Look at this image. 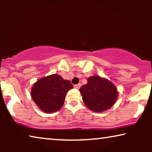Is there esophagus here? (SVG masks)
Wrapping results in <instances>:
<instances>
[{"instance_id": "1", "label": "esophagus", "mask_w": 152, "mask_h": 152, "mask_svg": "<svg viewBox=\"0 0 152 152\" xmlns=\"http://www.w3.org/2000/svg\"><path fill=\"white\" fill-rule=\"evenodd\" d=\"M81 87V84H76V85H74V88H77V89H79Z\"/></svg>"}]
</instances>
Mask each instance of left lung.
Segmentation results:
<instances>
[{"label":"left lung","mask_w":152,"mask_h":152,"mask_svg":"<svg viewBox=\"0 0 152 152\" xmlns=\"http://www.w3.org/2000/svg\"><path fill=\"white\" fill-rule=\"evenodd\" d=\"M85 105L95 112L109 109L118 99L117 88L113 83L98 75L88 78V82L80 89Z\"/></svg>","instance_id":"obj_1"}]
</instances>
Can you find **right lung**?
I'll return each instance as SVG.
<instances>
[{"label":"right lung","mask_w":152,"mask_h":152,"mask_svg":"<svg viewBox=\"0 0 152 152\" xmlns=\"http://www.w3.org/2000/svg\"><path fill=\"white\" fill-rule=\"evenodd\" d=\"M73 88L69 80L54 74L44 77L32 86L31 97L36 104L44 111L50 113L57 111L64 104L66 93Z\"/></svg>","instance_id":"add662e5"}]
</instances>
